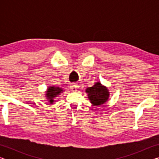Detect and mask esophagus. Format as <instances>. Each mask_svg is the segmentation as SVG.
I'll return each mask as SVG.
<instances>
[{
  "label": "esophagus",
  "mask_w": 159,
  "mask_h": 159,
  "mask_svg": "<svg viewBox=\"0 0 159 159\" xmlns=\"http://www.w3.org/2000/svg\"><path fill=\"white\" fill-rule=\"evenodd\" d=\"M70 88H71V91H73V92H76L78 88V85L76 84V83H74V84H72Z\"/></svg>",
  "instance_id": "esophagus-1"
}]
</instances>
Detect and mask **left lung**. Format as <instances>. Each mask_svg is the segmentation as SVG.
Instances as JSON below:
<instances>
[{"instance_id":"left-lung-1","label":"left lung","mask_w":159,"mask_h":159,"mask_svg":"<svg viewBox=\"0 0 159 159\" xmlns=\"http://www.w3.org/2000/svg\"><path fill=\"white\" fill-rule=\"evenodd\" d=\"M85 92L88 93L90 102L95 106L104 104L109 98V92L107 88L99 82H97L92 87L87 88Z\"/></svg>"}]
</instances>
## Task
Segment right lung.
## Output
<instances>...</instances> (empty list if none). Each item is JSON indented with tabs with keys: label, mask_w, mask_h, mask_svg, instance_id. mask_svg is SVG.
I'll return each instance as SVG.
<instances>
[{
	"label": "right lung",
	"mask_w": 159,
	"mask_h": 159,
	"mask_svg": "<svg viewBox=\"0 0 159 159\" xmlns=\"http://www.w3.org/2000/svg\"><path fill=\"white\" fill-rule=\"evenodd\" d=\"M61 93H63V90L59 87H55V86H50L48 88V90L45 94V97L48 99V101L50 104H52L55 102V98H57L58 95H60Z\"/></svg>",
	"instance_id": "obj_1"
}]
</instances>
